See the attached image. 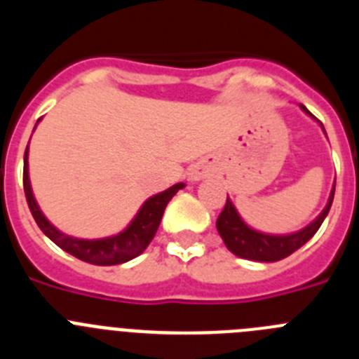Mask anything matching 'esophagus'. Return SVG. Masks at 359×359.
Wrapping results in <instances>:
<instances>
[{"label": "esophagus", "mask_w": 359, "mask_h": 359, "mask_svg": "<svg viewBox=\"0 0 359 359\" xmlns=\"http://www.w3.org/2000/svg\"><path fill=\"white\" fill-rule=\"evenodd\" d=\"M210 174V169H208V165L205 163H196L192 165L189 169V182L192 183H198L201 182L203 177H207Z\"/></svg>", "instance_id": "obj_1"}]
</instances>
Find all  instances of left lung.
<instances>
[{
    "mask_svg": "<svg viewBox=\"0 0 359 359\" xmlns=\"http://www.w3.org/2000/svg\"><path fill=\"white\" fill-rule=\"evenodd\" d=\"M300 109L306 113L307 116L318 122L315 116L311 115L306 106L300 104ZM323 135H325V129L320 123ZM327 136V135H325ZM334 187L336 180L332 183L331 194H329L327 205L316 215V219H313L307 226L300 228L297 231H291V233H266V231L257 230V228L250 226L241 214L237 212L236 205L231 203V199H226V207L223 208L221 215L217 217V226L219 236L223 239V243L226 244V248L230 250L233 255L241 257V259H248V261L255 262H277L280 259H286L287 255H291L293 252H297L300 246L307 243L311 237L315 236L318 228L322 226L323 219L327 217L329 210H331L332 198H334Z\"/></svg>",
    "mask_w": 359,
    "mask_h": 359,
    "instance_id": "obj_1",
    "label": "left lung"
}]
</instances>
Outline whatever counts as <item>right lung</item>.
Returning <instances> with one entry per match:
<instances>
[{
    "label": "right lung",
    "mask_w": 359,
    "mask_h": 359,
    "mask_svg": "<svg viewBox=\"0 0 359 359\" xmlns=\"http://www.w3.org/2000/svg\"><path fill=\"white\" fill-rule=\"evenodd\" d=\"M23 187L32 215L36 219L37 226L43 230V233L50 241H53L66 253L77 257L84 262H90L95 266H115L131 261V259L145 252V248L156 233L158 226H160L167 203L174 198L177 190L185 189V183H176L163 192H158V194L145 199L144 205L138 208L128 226L115 236L100 237V239H81V237L68 236V233L59 230L55 224L50 223V219L43 214L39 203L34 196V190H32L30 174H28V145L27 151H25Z\"/></svg>",
    "instance_id": "right-lung-1"
}]
</instances>
